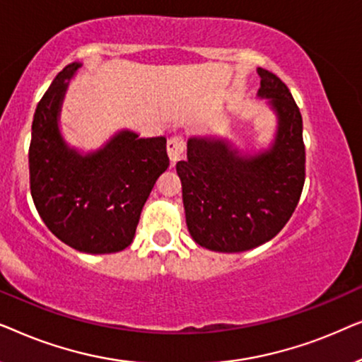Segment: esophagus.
Instances as JSON below:
<instances>
[{"mask_svg": "<svg viewBox=\"0 0 362 362\" xmlns=\"http://www.w3.org/2000/svg\"><path fill=\"white\" fill-rule=\"evenodd\" d=\"M185 150H186V141L182 136H171L168 140V155H170L171 163L180 161L182 156H185Z\"/></svg>", "mask_w": 362, "mask_h": 362, "instance_id": "obj_1", "label": "esophagus"}]
</instances>
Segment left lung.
<instances>
[{"label": "left lung", "mask_w": 362, "mask_h": 362, "mask_svg": "<svg viewBox=\"0 0 362 362\" xmlns=\"http://www.w3.org/2000/svg\"><path fill=\"white\" fill-rule=\"evenodd\" d=\"M259 97L270 98L279 117L270 150L249 156L222 140L189 138L187 160L176 165L189 234L214 252H244L274 239L303 191L300 108L275 74L259 69Z\"/></svg>", "instance_id": "obj_1"}]
</instances>
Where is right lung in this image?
Instances as JSON below:
<instances>
[{
	"label": "right lung",
	"mask_w": 362,
	"mask_h": 362,
	"mask_svg": "<svg viewBox=\"0 0 362 362\" xmlns=\"http://www.w3.org/2000/svg\"><path fill=\"white\" fill-rule=\"evenodd\" d=\"M78 67L62 69L37 103L29 185L39 216L59 240L86 254H113L133 242L143 206L170 166L166 138L125 130L95 153L69 148L57 120L67 81Z\"/></svg>",
	"instance_id": "1"
}]
</instances>
